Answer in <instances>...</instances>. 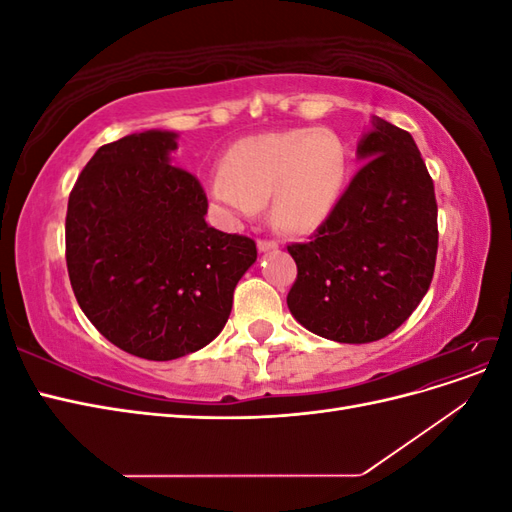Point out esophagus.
Returning <instances> with one entry per match:
<instances>
[{
	"label": "esophagus",
	"mask_w": 512,
	"mask_h": 512,
	"mask_svg": "<svg viewBox=\"0 0 512 512\" xmlns=\"http://www.w3.org/2000/svg\"><path fill=\"white\" fill-rule=\"evenodd\" d=\"M258 250L260 252H273V250H277V243L275 241H267V239H260L258 241Z\"/></svg>",
	"instance_id": "1"
}]
</instances>
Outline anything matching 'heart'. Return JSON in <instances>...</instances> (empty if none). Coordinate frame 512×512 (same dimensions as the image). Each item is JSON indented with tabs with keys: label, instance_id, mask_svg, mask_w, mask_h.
<instances>
[{
	"label": "heart",
	"instance_id": "heart-1",
	"mask_svg": "<svg viewBox=\"0 0 512 512\" xmlns=\"http://www.w3.org/2000/svg\"><path fill=\"white\" fill-rule=\"evenodd\" d=\"M346 147L329 130L294 128L243 138L209 179V196L232 220L269 203V222L282 235L316 230L342 198Z\"/></svg>",
	"mask_w": 512,
	"mask_h": 512
}]
</instances>
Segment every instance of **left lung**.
Returning a JSON list of instances; mask_svg holds the SVG:
<instances>
[{
  "instance_id": "1",
  "label": "left lung",
  "mask_w": 512,
  "mask_h": 512,
  "mask_svg": "<svg viewBox=\"0 0 512 512\" xmlns=\"http://www.w3.org/2000/svg\"><path fill=\"white\" fill-rule=\"evenodd\" d=\"M363 168L312 241L292 243L288 309L307 331L369 344L404 324L429 290L438 205L414 138L380 117L356 145Z\"/></svg>"
}]
</instances>
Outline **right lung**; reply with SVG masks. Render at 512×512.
<instances>
[{
    "label": "right lung",
    "mask_w": 512,
    "mask_h": 512,
    "mask_svg": "<svg viewBox=\"0 0 512 512\" xmlns=\"http://www.w3.org/2000/svg\"><path fill=\"white\" fill-rule=\"evenodd\" d=\"M177 134L102 145L68 198L66 262L85 316L117 348L173 361L220 335L256 243L205 222L207 196L170 164Z\"/></svg>",
    "instance_id": "obj_1"
}]
</instances>
